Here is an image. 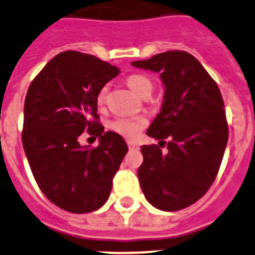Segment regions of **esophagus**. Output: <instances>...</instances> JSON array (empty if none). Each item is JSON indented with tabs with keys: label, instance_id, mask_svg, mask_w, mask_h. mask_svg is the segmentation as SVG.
<instances>
[{
	"label": "esophagus",
	"instance_id": "esophagus-1",
	"mask_svg": "<svg viewBox=\"0 0 255 255\" xmlns=\"http://www.w3.org/2000/svg\"><path fill=\"white\" fill-rule=\"evenodd\" d=\"M127 145H128V147H129V149H136V147H138L136 142H133V141H129V140L127 141Z\"/></svg>",
	"mask_w": 255,
	"mask_h": 255
}]
</instances>
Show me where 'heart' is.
I'll list each match as a JSON object with an SVG mask.
<instances>
[{"label":"heart","instance_id":"heart-1","mask_svg":"<svg viewBox=\"0 0 255 255\" xmlns=\"http://www.w3.org/2000/svg\"><path fill=\"white\" fill-rule=\"evenodd\" d=\"M127 85L133 91V93L142 98L150 96L154 87L153 80L145 74L129 75L127 78ZM106 95H108V87H102L96 97L98 105L104 104ZM146 123L147 122L144 117H118L110 122V129L123 137L134 138L144 129Z\"/></svg>","mask_w":255,"mask_h":255}]
</instances>
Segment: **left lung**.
<instances>
[{
  "label": "left lung",
  "mask_w": 255,
  "mask_h": 255,
  "mask_svg": "<svg viewBox=\"0 0 255 255\" xmlns=\"http://www.w3.org/2000/svg\"><path fill=\"white\" fill-rule=\"evenodd\" d=\"M132 66L159 72L164 84L162 109L146 133L168 151L162 154L154 144L141 146V189L159 210H181L209 190L223 159L228 123L222 93L204 66L184 50L164 51Z\"/></svg>",
  "instance_id": "1"
}]
</instances>
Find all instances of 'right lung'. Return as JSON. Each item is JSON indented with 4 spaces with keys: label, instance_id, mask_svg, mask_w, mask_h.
Here are the masks:
<instances>
[{
    "label": "right lung",
    "instance_id": "add662e5",
    "mask_svg": "<svg viewBox=\"0 0 255 255\" xmlns=\"http://www.w3.org/2000/svg\"><path fill=\"white\" fill-rule=\"evenodd\" d=\"M119 68L91 54L68 50L46 63L32 80L24 101L22 141L38 188L54 205L91 213L108 201L113 177L128 147L115 132H104L97 114L98 91ZM88 131L98 147H81Z\"/></svg>",
    "mask_w": 255,
    "mask_h": 255
}]
</instances>
